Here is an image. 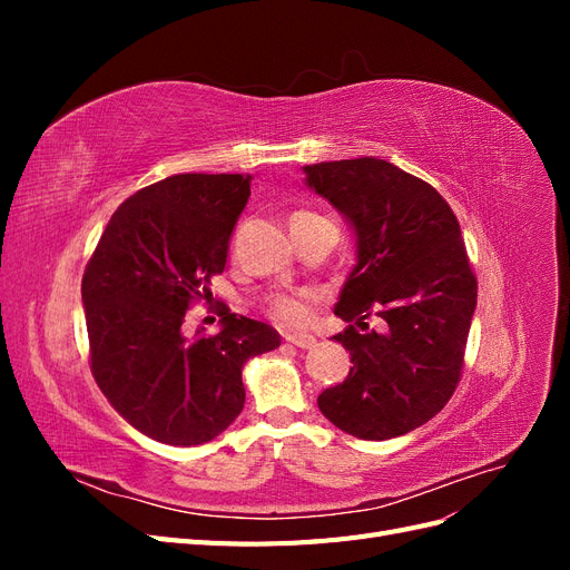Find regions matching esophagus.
I'll return each mask as SVG.
<instances>
[{"label":"esophagus","instance_id":"1","mask_svg":"<svg viewBox=\"0 0 570 570\" xmlns=\"http://www.w3.org/2000/svg\"><path fill=\"white\" fill-rule=\"evenodd\" d=\"M285 342L295 344V347H299V350H312L314 344H316V337L314 335H306V333H287Z\"/></svg>","mask_w":570,"mask_h":570}]
</instances>
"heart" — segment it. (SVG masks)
I'll return each instance as SVG.
<instances>
[{
	"label": "heart",
	"mask_w": 570,
	"mask_h": 570,
	"mask_svg": "<svg viewBox=\"0 0 570 570\" xmlns=\"http://www.w3.org/2000/svg\"><path fill=\"white\" fill-rule=\"evenodd\" d=\"M295 216H308V214H295ZM268 312L275 321H281L283 325H302L308 318V297L306 295H281L271 302Z\"/></svg>",
	"instance_id": "heart-1"
}]
</instances>
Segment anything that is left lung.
<instances>
[{
    "instance_id": "8db88e82",
    "label": "left lung",
    "mask_w": 570,
    "mask_h": 570,
    "mask_svg": "<svg viewBox=\"0 0 570 570\" xmlns=\"http://www.w3.org/2000/svg\"><path fill=\"white\" fill-rule=\"evenodd\" d=\"M308 189L331 202L354 233L356 264L335 304L347 323L344 383L318 409L358 440H392L421 428L456 390L478 283L450 204L433 185L385 159L304 166ZM375 313L389 327L375 334Z\"/></svg>"
}]
</instances>
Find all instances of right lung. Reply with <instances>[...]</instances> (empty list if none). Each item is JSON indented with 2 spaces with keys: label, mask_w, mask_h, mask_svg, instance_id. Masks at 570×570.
<instances>
[{
  "label": "right lung",
  "mask_w": 570,
  "mask_h": 570,
  "mask_svg": "<svg viewBox=\"0 0 570 570\" xmlns=\"http://www.w3.org/2000/svg\"><path fill=\"white\" fill-rule=\"evenodd\" d=\"M252 176L180 174L114 212L82 275L92 375L142 435L193 446L218 438L245 406L243 368L281 347L275 327L220 312V333L180 331L195 297L223 273Z\"/></svg>",
  "instance_id": "add662e5"
}]
</instances>
